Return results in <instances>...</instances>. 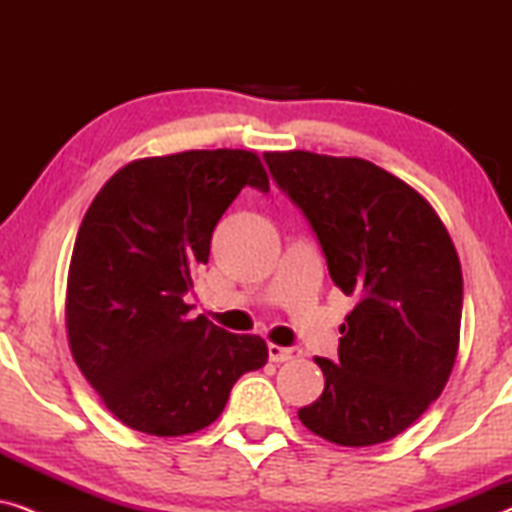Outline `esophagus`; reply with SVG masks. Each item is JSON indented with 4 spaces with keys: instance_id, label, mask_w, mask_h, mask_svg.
I'll list each match as a JSON object with an SVG mask.
<instances>
[{
    "instance_id": "34e87169",
    "label": "esophagus",
    "mask_w": 512,
    "mask_h": 512,
    "mask_svg": "<svg viewBox=\"0 0 512 512\" xmlns=\"http://www.w3.org/2000/svg\"><path fill=\"white\" fill-rule=\"evenodd\" d=\"M268 356H270V361L284 363V361H291V359H296V356H300V349H296V347H282V345H275V342H270V345H268Z\"/></svg>"
}]
</instances>
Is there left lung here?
I'll list each match as a JSON object with an SVG mask.
<instances>
[{"mask_svg": "<svg viewBox=\"0 0 512 512\" xmlns=\"http://www.w3.org/2000/svg\"><path fill=\"white\" fill-rule=\"evenodd\" d=\"M263 158L317 233L333 284L359 300L338 361L314 359L326 384L300 422L342 447L387 443L436 401L457 361L464 279L452 237L422 193L368 160Z\"/></svg>", "mask_w": 512, "mask_h": 512, "instance_id": "obj_1", "label": "left lung"}]
</instances>
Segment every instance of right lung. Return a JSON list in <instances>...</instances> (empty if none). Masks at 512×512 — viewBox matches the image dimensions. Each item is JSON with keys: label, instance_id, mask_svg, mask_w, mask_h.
Listing matches in <instances>:
<instances>
[{"label": "right lung", "instance_id": "1", "mask_svg": "<svg viewBox=\"0 0 512 512\" xmlns=\"http://www.w3.org/2000/svg\"><path fill=\"white\" fill-rule=\"evenodd\" d=\"M244 186L270 191L254 151L139 158L100 188L67 275L65 321L76 366L130 429L174 438L205 429L230 389L268 363L258 335H235L184 296L209 261L216 223Z\"/></svg>", "mask_w": 512, "mask_h": 512}]
</instances>
